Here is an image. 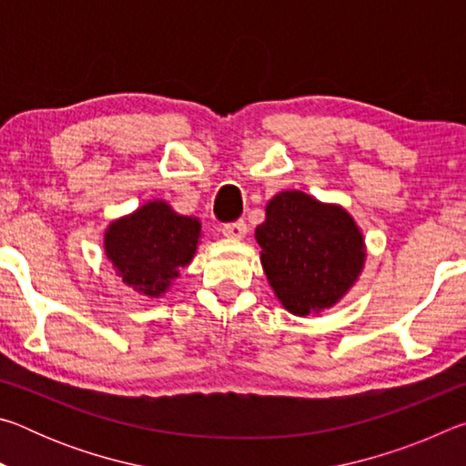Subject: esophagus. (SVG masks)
I'll return each instance as SVG.
<instances>
[{"instance_id":"obj_1","label":"esophagus","mask_w":466,"mask_h":466,"mask_svg":"<svg viewBox=\"0 0 466 466\" xmlns=\"http://www.w3.org/2000/svg\"><path fill=\"white\" fill-rule=\"evenodd\" d=\"M222 234L228 236V238H232V240H242L244 236H247V222H244V219H236V222L224 224Z\"/></svg>"}]
</instances>
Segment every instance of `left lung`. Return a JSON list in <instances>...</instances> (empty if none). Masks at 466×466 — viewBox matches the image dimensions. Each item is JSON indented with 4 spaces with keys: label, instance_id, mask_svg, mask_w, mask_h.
I'll use <instances>...</instances> for the list:
<instances>
[{
    "label": "left lung",
    "instance_id": "1",
    "mask_svg": "<svg viewBox=\"0 0 466 466\" xmlns=\"http://www.w3.org/2000/svg\"><path fill=\"white\" fill-rule=\"evenodd\" d=\"M261 263L279 302L298 317L343 298L364 267V240L347 211L286 191L267 205L257 228Z\"/></svg>",
    "mask_w": 466,
    "mask_h": 466
}]
</instances>
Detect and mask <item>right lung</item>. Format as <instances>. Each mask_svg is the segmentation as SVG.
Returning <instances> with one entry per match:
<instances>
[{"label": "right lung", "mask_w": 466, "mask_h": 466, "mask_svg": "<svg viewBox=\"0 0 466 466\" xmlns=\"http://www.w3.org/2000/svg\"><path fill=\"white\" fill-rule=\"evenodd\" d=\"M201 224L152 201L108 228L105 248L125 283L146 296H160L191 261Z\"/></svg>", "instance_id": "obj_1"}]
</instances>
